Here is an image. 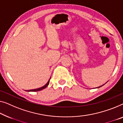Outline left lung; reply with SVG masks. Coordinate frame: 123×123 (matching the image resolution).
Segmentation results:
<instances>
[{
	"label": "left lung",
	"instance_id": "8db88e82",
	"mask_svg": "<svg viewBox=\"0 0 123 123\" xmlns=\"http://www.w3.org/2000/svg\"><path fill=\"white\" fill-rule=\"evenodd\" d=\"M103 85H102V86H103ZM102 86H100V87H102ZM99 87H98V88H99Z\"/></svg>",
	"mask_w": 123,
	"mask_h": 123
}]
</instances>
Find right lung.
I'll return each mask as SVG.
<instances>
[{"instance_id":"1","label":"right lung","mask_w":123,"mask_h":123,"mask_svg":"<svg viewBox=\"0 0 123 123\" xmlns=\"http://www.w3.org/2000/svg\"><path fill=\"white\" fill-rule=\"evenodd\" d=\"M50 79L48 81V82H47V83L46 84V85L44 86H43V87H41V88H37V89H31V90H28V91H28V92H37V91H41V90H43V89H45V88H46L47 87V86L49 85V83H50Z\"/></svg>"}]
</instances>
